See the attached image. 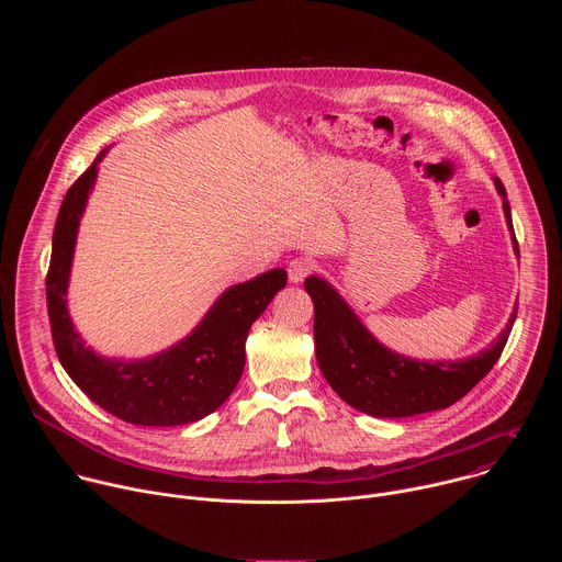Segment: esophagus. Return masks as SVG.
<instances>
[{
	"mask_svg": "<svg viewBox=\"0 0 562 562\" xmlns=\"http://www.w3.org/2000/svg\"><path fill=\"white\" fill-rule=\"evenodd\" d=\"M286 271H289V280H291L293 284H297V282H302L306 276H311V273L315 271V262L308 260V258H295V260L289 262Z\"/></svg>",
	"mask_w": 562,
	"mask_h": 562,
	"instance_id": "34e87169",
	"label": "esophagus"
}]
</instances>
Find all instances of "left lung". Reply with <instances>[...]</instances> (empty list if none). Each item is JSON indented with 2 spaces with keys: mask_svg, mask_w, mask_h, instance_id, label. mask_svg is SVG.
Segmentation results:
<instances>
[{
  "mask_svg": "<svg viewBox=\"0 0 562 562\" xmlns=\"http://www.w3.org/2000/svg\"><path fill=\"white\" fill-rule=\"evenodd\" d=\"M494 184L503 198L514 251L518 254L507 191L498 178H494ZM304 289L315 311L313 338L319 371L347 405L375 418H407L458 403L492 371L518 313L514 308L498 340L480 353L453 362H425L393 353L380 345L329 282L311 276L304 280Z\"/></svg>",
  "mask_w": 562,
  "mask_h": 562,
  "instance_id": "8db88e82",
  "label": "left lung"
}]
</instances>
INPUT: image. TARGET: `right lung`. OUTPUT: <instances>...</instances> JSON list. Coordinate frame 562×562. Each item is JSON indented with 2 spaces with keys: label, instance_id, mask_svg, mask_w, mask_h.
Segmentation results:
<instances>
[{
  "label": "right lung",
  "instance_id": "right-lung-1",
  "mask_svg": "<svg viewBox=\"0 0 562 562\" xmlns=\"http://www.w3.org/2000/svg\"><path fill=\"white\" fill-rule=\"evenodd\" d=\"M95 162L68 189L53 231L46 304L57 358L70 380L115 418L142 427H178L213 414L245 371L251 325L284 289L286 271L271 269L226 289L202 323L176 347L144 360H109L91 351L75 331L66 308L79 217L98 178Z\"/></svg>",
  "mask_w": 562,
  "mask_h": 562
}]
</instances>
